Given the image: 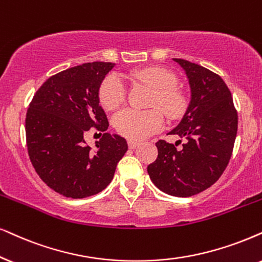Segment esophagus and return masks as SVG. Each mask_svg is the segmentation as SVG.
<instances>
[{"mask_svg":"<svg viewBox=\"0 0 262 262\" xmlns=\"http://www.w3.org/2000/svg\"><path fill=\"white\" fill-rule=\"evenodd\" d=\"M139 145H140V142L137 141V140H132V139H129V140H128L129 148H135L137 146H139Z\"/></svg>","mask_w":262,"mask_h":262,"instance_id":"esophagus-1","label":"esophagus"}]
</instances>
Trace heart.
Segmentation results:
<instances>
[{
	"instance_id": "obj_1",
	"label": "heart",
	"mask_w": 262,
	"mask_h": 262,
	"mask_svg": "<svg viewBox=\"0 0 262 262\" xmlns=\"http://www.w3.org/2000/svg\"><path fill=\"white\" fill-rule=\"evenodd\" d=\"M130 77L152 89L151 106H158L171 120L183 115L186 108V97L175 87L177 79L173 74L161 68H145L132 71ZM99 98L106 110H116L123 104L125 88L117 75H108L102 81ZM114 124L118 133L125 138L141 140L160 130L163 125V116L158 108L146 111L125 108L115 116Z\"/></svg>"
}]
</instances>
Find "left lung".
Here are the masks:
<instances>
[{
	"label": "left lung",
	"mask_w": 262,
	"mask_h": 262,
	"mask_svg": "<svg viewBox=\"0 0 262 262\" xmlns=\"http://www.w3.org/2000/svg\"><path fill=\"white\" fill-rule=\"evenodd\" d=\"M173 60L186 75L191 95L183 118L168 134L186 141L180 148L164 140L156 142L157 160L147 173L164 193L191 197L216 183L226 169L238 116L230 89L219 75L184 59Z\"/></svg>",
	"instance_id": "left-lung-1"
}]
</instances>
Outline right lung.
Instances as JSON below:
<instances>
[{
  "label": "right lung",
  "mask_w": 262,
  "mask_h": 262,
  "mask_svg": "<svg viewBox=\"0 0 262 262\" xmlns=\"http://www.w3.org/2000/svg\"><path fill=\"white\" fill-rule=\"evenodd\" d=\"M114 62H85L49 77L36 92L25 120L26 144L36 173L65 197L85 198L114 179L128 150L124 138L106 133L108 122L99 91ZM105 131L92 150L84 134Z\"/></svg>",
  "instance_id": "add662e5"
}]
</instances>
